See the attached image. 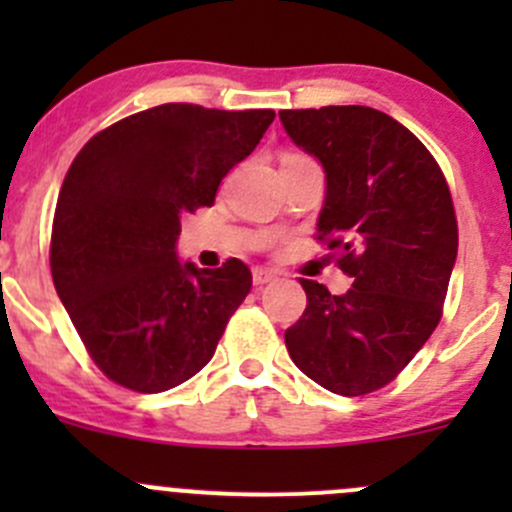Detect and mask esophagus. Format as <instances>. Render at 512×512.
<instances>
[{"instance_id": "esophagus-1", "label": "esophagus", "mask_w": 512, "mask_h": 512, "mask_svg": "<svg viewBox=\"0 0 512 512\" xmlns=\"http://www.w3.org/2000/svg\"><path fill=\"white\" fill-rule=\"evenodd\" d=\"M277 277V272H272V270H265V267H255V270H252V282H255L257 287H262V285H267V282H272Z\"/></svg>"}]
</instances>
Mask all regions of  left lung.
I'll return each mask as SVG.
<instances>
[{"mask_svg":"<svg viewBox=\"0 0 512 512\" xmlns=\"http://www.w3.org/2000/svg\"><path fill=\"white\" fill-rule=\"evenodd\" d=\"M294 146L322 163L317 237L342 247L344 294L299 280L307 309L285 332L299 371L339 396L389 384L441 319L458 225L441 168L396 118L369 106L280 111Z\"/></svg>","mask_w":512,"mask_h":512,"instance_id":"8db88e82","label":"left lung"}]
</instances>
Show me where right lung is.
<instances>
[{
    "instance_id": "right-lung-1",
    "label": "right lung",
    "mask_w": 512,
    "mask_h": 512,
    "mask_svg": "<svg viewBox=\"0 0 512 512\" xmlns=\"http://www.w3.org/2000/svg\"><path fill=\"white\" fill-rule=\"evenodd\" d=\"M275 111L163 103L96 133L71 163L51 230V277L98 369L158 394L198 374L252 287L250 267L178 260L180 215L215 203Z\"/></svg>"
}]
</instances>
